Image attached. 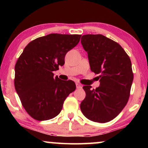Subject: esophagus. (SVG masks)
<instances>
[{
  "mask_svg": "<svg viewBox=\"0 0 148 148\" xmlns=\"http://www.w3.org/2000/svg\"><path fill=\"white\" fill-rule=\"evenodd\" d=\"M76 87H77V89L82 88V85L79 84H78V83H77V84H76Z\"/></svg>",
  "mask_w": 148,
  "mask_h": 148,
  "instance_id": "esophagus-1",
  "label": "esophagus"
}]
</instances>
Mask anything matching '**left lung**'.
I'll return each instance as SVG.
<instances>
[{"mask_svg": "<svg viewBox=\"0 0 148 148\" xmlns=\"http://www.w3.org/2000/svg\"><path fill=\"white\" fill-rule=\"evenodd\" d=\"M88 52L90 69L100 74V86L83 87L86 96L81 110L89 120L107 123L114 119L129 100L133 73L130 58L120 44L101 34H87L81 38Z\"/></svg>", "mask_w": 148, "mask_h": 148, "instance_id": "obj_1", "label": "left lung"}]
</instances>
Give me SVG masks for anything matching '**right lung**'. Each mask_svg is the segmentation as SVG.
<instances>
[{
  "label": "right lung",
  "mask_w": 148,
  "mask_h": 148,
  "mask_svg": "<svg viewBox=\"0 0 148 148\" xmlns=\"http://www.w3.org/2000/svg\"><path fill=\"white\" fill-rule=\"evenodd\" d=\"M82 35L50 34L29 42L15 66V88L21 104L38 121L53 119L76 86L71 80L54 77L64 64L68 51L78 44Z\"/></svg>",
  "instance_id": "add662e5"
}]
</instances>
